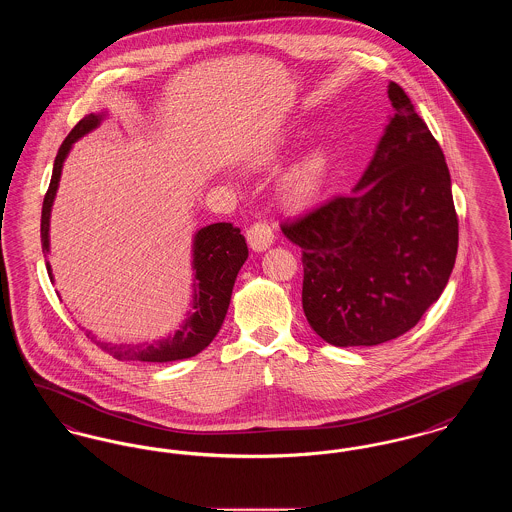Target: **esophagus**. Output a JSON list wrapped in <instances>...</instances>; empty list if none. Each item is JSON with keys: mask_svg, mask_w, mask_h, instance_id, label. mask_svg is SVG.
Returning a JSON list of instances; mask_svg holds the SVG:
<instances>
[{"mask_svg": "<svg viewBox=\"0 0 512 512\" xmlns=\"http://www.w3.org/2000/svg\"><path fill=\"white\" fill-rule=\"evenodd\" d=\"M247 242L253 251H265L274 242V232L267 222H255L247 230Z\"/></svg>", "mask_w": 512, "mask_h": 512, "instance_id": "obj_1", "label": "esophagus"}]
</instances>
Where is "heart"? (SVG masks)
Wrapping results in <instances>:
<instances>
[{"label":"heart","mask_w":512,"mask_h":512,"mask_svg":"<svg viewBox=\"0 0 512 512\" xmlns=\"http://www.w3.org/2000/svg\"><path fill=\"white\" fill-rule=\"evenodd\" d=\"M290 132H276L257 140L244 153V165L249 171H274L286 153L292 149ZM334 169V155L326 146H318L299 157L280 182L282 203L290 211L311 207L324 192Z\"/></svg>","instance_id":"1"}]
</instances>
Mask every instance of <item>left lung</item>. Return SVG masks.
<instances>
[{"label": "left lung", "instance_id": "left-lung-1", "mask_svg": "<svg viewBox=\"0 0 512 512\" xmlns=\"http://www.w3.org/2000/svg\"><path fill=\"white\" fill-rule=\"evenodd\" d=\"M388 96L393 115L353 194L282 226L303 251L305 317L336 347L409 332L455 267L459 220L443 151L399 84Z\"/></svg>", "mask_w": 512, "mask_h": 512}]
</instances>
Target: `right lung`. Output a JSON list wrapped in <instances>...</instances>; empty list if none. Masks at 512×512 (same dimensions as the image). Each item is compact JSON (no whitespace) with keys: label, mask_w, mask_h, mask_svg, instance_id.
Segmentation results:
<instances>
[{"label":"right lung","mask_w":512,"mask_h":512,"mask_svg":"<svg viewBox=\"0 0 512 512\" xmlns=\"http://www.w3.org/2000/svg\"><path fill=\"white\" fill-rule=\"evenodd\" d=\"M103 119H105V113L86 115L74 126L71 134L65 138V142L57 151L48 194L44 197V205H42L40 234H42V251L46 255L49 253L51 207L59 188L63 163L69 151L73 149L74 142H78L82 136L98 128ZM247 255H249L247 244L240 228L232 226L230 222H215L199 228L195 232L194 245H192V268H194L192 309L186 313V318L180 324V330H176L165 340L136 343V345L134 343L113 345V343L98 341L88 330H86V336L96 341L105 353L113 355L119 361L171 363V361H182V359L194 357L219 334L220 326L228 313L236 276L240 268L244 267ZM46 267H48L49 280L53 282L49 261H46Z\"/></svg>","instance_id":"obj_1"}]
</instances>
